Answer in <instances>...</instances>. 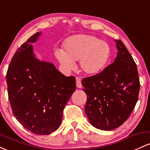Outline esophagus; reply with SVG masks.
Here are the masks:
<instances>
[{
    "mask_svg": "<svg viewBox=\"0 0 150 150\" xmlns=\"http://www.w3.org/2000/svg\"><path fill=\"white\" fill-rule=\"evenodd\" d=\"M75 80H76L77 87H78V88H81V87H82V83H81V78H80V77H76Z\"/></svg>",
    "mask_w": 150,
    "mask_h": 150,
    "instance_id": "1",
    "label": "esophagus"
}]
</instances>
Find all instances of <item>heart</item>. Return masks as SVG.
<instances>
[{"instance_id":"heart-1","label":"heart","mask_w":150,"mask_h":150,"mask_svg":"<svg viewBox=\"0 0 150 150\" xmlns=\"http://www.w3.org/2000/svg\"><path fill=\"white\" fill-rule=\"evenodd\" d=\"M63 47L64 51L57 50L55 55L60 64L68 71L73 70L75 62L80 61V67L84 73L95 75L104 69L110 56L107 43L87 34L69 37Z\"/></svg>"}]
</instances>
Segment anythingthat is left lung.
I'll list each match as a JSON object with an SVG mask.
<instances>
[{"label": "left lung", "instance_id": "1", "mask_svg": "<svg viewBox=\"0 0 150 150\" xmlns=\"http://www.w3.org/2000/svg\"><path fill=\"white\" fill-rule=\"evenodd\" d=\"M116 58L100 73L82 79L87 94L85 113L90 123L114 130L128 118L138 99L140 80L133 58L123 42L115 40Z\"/></svg>", "mask_w": 150, "mask_h": 150}]
</instances>
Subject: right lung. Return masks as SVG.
Segmentation results:
<instances>
[{"mask_svg":"<svg viewBox=\"0 0 150 150\" xmlns=\"http://www.w3.org/2000/svg\"><path fill=\"white\" fill-rule=\"evenodd\" d=\"M42 32L32 36L17 50L6 75L8 98L16 119L27 130L49 135L61 125L63 111L75 92V77H65L50 62L40 61L32 43Z\"/></svg>","mask_w":150,"mask_h":150,"instance_id":"obj_1","label":"right lung"}]
</instances>
